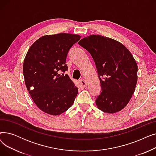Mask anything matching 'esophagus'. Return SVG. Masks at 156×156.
I'll return each instance as SVG.
<instances>
[{
  "mask_svg": "<svg viewBox=\"0 0 156 156\" xmlns=\"http://www.w3.org/2000/svg\"><path fill=\"white\" fill-rule=\"evenodd\" d=\"M79 82H80V87H81V88H85V87L87 85V84H88V82L87 81V80H85V79H81V80H80L79 81Z\"/></svg>",
  "mask_w": 156,
  "mask_h": 156,
  "instance_id": "esophagus-1",
  "label": "esophagus"
}]
</instances>
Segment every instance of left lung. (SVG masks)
<instances>
[{"label": "left lung", "mask_w": 156, "mask_h": 156, "mask_svg": "<svg viewBox=\"0 0 156 156\" xmlns=\"http://www.w3.org/2000/svg\"><path fill=\"white\" fill-rule=\"evenodd\" d=\"M78 44L91 54L95 62L102 88L95 101L98 109L109 114L124 109L138 79L137 64L132 53L118 41L100 35H89Z\"/></svg>", "instance_id": "8db88e82"}]
</instances>
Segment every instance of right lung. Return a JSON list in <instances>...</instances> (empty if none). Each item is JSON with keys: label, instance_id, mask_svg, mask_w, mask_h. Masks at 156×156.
<instances>
[{"label": "right lung", "instance_id": "obj_1", "mask_svg": "<svg viewBox=\"0 0 156 156\" xmlns=\"http://www.w3.org/2000/svg\"><path fill=\"white\" fill-rule=\"evenodd\" d=\"M76 34L61 33L39 38L24 57V82L32 100L43 112L60 115L71 107L78 90L68 75L66 59L69 48L80 39Z\"/></svg>", "mask_w": 156, "mask_h": 156}]
</instances>
